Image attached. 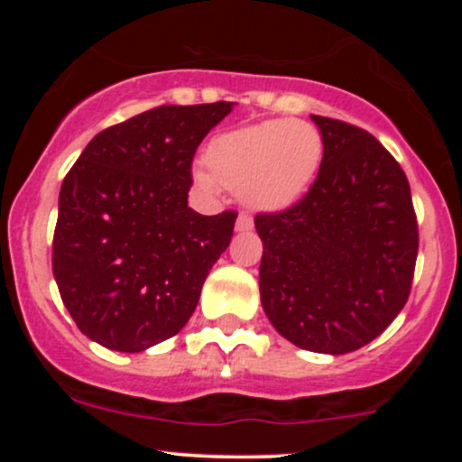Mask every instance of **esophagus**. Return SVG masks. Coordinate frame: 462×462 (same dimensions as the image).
Wrapping results in <instances>:
<instances>
[{
    "label": "esophagus",
    "instance_id": "esophagus-1",
    "mask_svg": "<svg viewBox=\"0 0 462 462\" xmlns=\"http://www.w3.org/2000/svg\"><path fill=\"white\" fill-rule=\"evenodd\" d=\"M252 226H254V221H252V217H249L247 213H241V215L236 217V230L238 232L252 230Z\"/></svg>",
    "mask_w": 462,
    "mask_h": 462
}]
</instances>
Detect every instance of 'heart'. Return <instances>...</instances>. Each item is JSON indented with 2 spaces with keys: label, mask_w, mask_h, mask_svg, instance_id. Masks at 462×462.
Masks as SVG:
<instances>
[{
  "label": "heart",
  "mask_w": 462,
  "mask_h": 462,
  "mask_svg": "<svg viewBox=\"0 0 462 462\" xmlns=\"http://www.w3.org/2000/svg\"><path fill=\"white\" fill-rule=\"evenodd\" d=\"M321 139L309 124L267 121L227 132L210 143L208 169L195 171V182L206 193L221 184L241 190L254 208L278 210L293 204L315 176Z\"/></svg>",
  "instance_id": "obj_1"
}]
</instances>
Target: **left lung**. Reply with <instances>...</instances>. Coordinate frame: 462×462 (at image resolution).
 I'll return each mask as SVG.
<instances>
[{
  "label": "left lung",
  "instance_id": "left-lung-1",
  "mask_svg": "<svg viewBox=\"0 0 462 462\" xmlns=\"http://www.w3.org/2000/svg\"><path fill=\"white\" fill-rule=\"evenodd\" d=\"M323 158L315 182L280 213H258L261 301L293 346L347 354L404 309L419 230L400 162L367 130L312 115Z\"/></svg>",
  "mask_w": 462,
  "mask_h": 462
}]
</instances>
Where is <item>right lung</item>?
Wrapping results in <instances>:
<instances>
[{"label":"right lung","mask_w":462,"mask_h":462,"mask_svg":"<svg viewBox=\"0 0 462 462\" xmlns=\"http://www.w3.org/2000/svg\"><path fill=\"white\" fill-rule=\"evenodd\" d=\"M232 102L158 106L93 136L58 198L51 269L79 332L143 352L187 326L236 213L189 208L190 164Z\"/></svg>","instance_id":"right-lung-1"}]
</instances>
